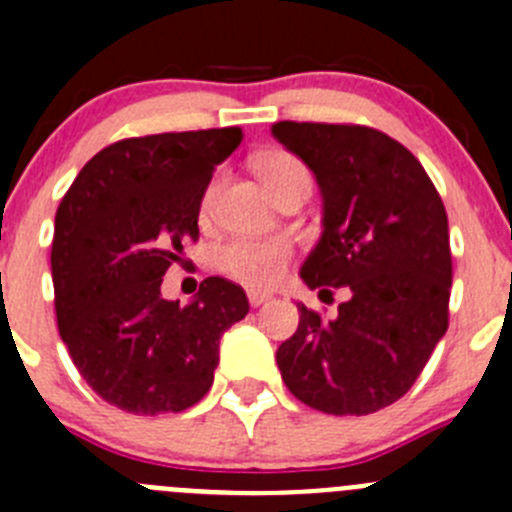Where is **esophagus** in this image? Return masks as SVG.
Returning a JSON list of instances; mask_svg holds the SVG:
<instances>
[{
	"label": "esophagus",
	"instance_id": "esophagus-1",
	"mask_svg": "<svg viewBox=\"0 0 512 512\" xmlns=\"http://www.w3.org/2000/svg\"><path fill=\"white\" fill-rule=\"evenodd\" d=\"M271 294L269 292H259V289H248V304L251 307H261L264 302H269Z\"/></svg>",
	"mask_w": 512,
	"mask_h": 512
}]
</instances>
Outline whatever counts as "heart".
<instances>
[{
  "label": "heart",
  "instance_id": "heart-1",
  "mask_svg": "<svg viewBox=\"0 0 512 512\" xmlns=\"http://www.w3.org/2000/svg\"><path fill=\"white\" fill-rule=\"evenodd\" d=\"M259 172L271 195L297 177H309L307 167L287 152L264 154L259 159ZM215 195H218V180L205 187L203 213H210ZM289 259H292V243L287 238H233L215 251V266L220 274L256 289L276 284L287 271Z\"/></svg>",
  "mask_w": 512,
  "mask_h": 512
}]
</instances>
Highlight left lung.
Here are the masks:
<instances>
[{
	"mask_svg": "<svg viewBox=\"0 0 512 512\" xmlns=\"http://www.w3.org/2000/svg\"><path fill=\"white\" fill-rule=\"evenodd\" d=\"M271 134L322 192V236L302 266L304 284L350 292L332 320L299 307L297 332L276 350L281 378L325 414L386 409L414 386L449 325L442 198L419 159L370 126L279 121Z\"/></svg>",
	"mask_w": 512,
	"mask_h": 512,
	"instance_id": "1",
	"label": "left lung"
}]
</instances>
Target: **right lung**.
<instances>
[{"label":"right lung","mask_w":512,"mask_h":512,"mask_svg":"<svg viewBox=\"0 0 512 512\" xmlns=\"http://www.w3.org/2000/svg\"><path fill=\"white\" fill-rule=\"evenodd\" d=\"M238 126L109 144L78 172L55 215L50 264L58 330L83 381L137 416L177 414L213 386L223 332L248 314L238 284L208 276L187 307L162 276L198 241L215 164Z\"/></svg>","instance_id":"obj_1"}]
</instances>
